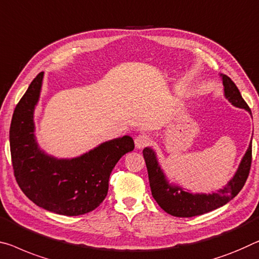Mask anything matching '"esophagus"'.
<instances>
[{"label":"esophagus","mask_w":259,"mask_h":259,"mask_svg":"<svg viewBox=\"0 0 259 259\" xmlns=\"http://www.w3.org/2000/svg\"><path fill=\"white\" fill-rule=\"evenodd\" d=\"M150 141H152V139H150L149 135L140 134L135 138V147L139 149H142V148H145V147L148 146Z\"/></svg>","instance_id":"esophagus-1"}]
</instances>
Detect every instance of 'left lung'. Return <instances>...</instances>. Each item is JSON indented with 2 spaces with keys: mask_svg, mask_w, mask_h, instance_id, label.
I'll return each mask as SVG.
<instances>
[{
  "mask_svg": "<svg viewBox=\"0 0 259 259\" xmlns=\"http://www.w3.org/2000/svg\"><path fill=\"white\" fill-rule=\"evenodd\" d=\"M222 83L225 87V96L234 106L245 109L251 114V110L242 98L240 90L235 83L227 75H222ZM143 158H145L150 190L155 200L164 212L178 218H192L201 214L208 213L226 205L233 198H235L238 192L243 188L246 178L249 176L252 160V146L250 142L243 158L238 165V169L234 177L228 182L224 189H220L215 193H190L183 190L180 186L171 185L158 165L156 154L152 148L143 149Z\"/></svg>",
  "mask_w": 259,
  "mask_h": 259,
  "instance_id": "1",
  "label": "left lung"
}]
</instances>
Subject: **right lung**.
<instances>
[{
	"instance_id": "obj_1",
	"label": "right lung",
	"mask_w": 259,
	"mask_h": 259,
	"mask_svg": "<svg viewBox=\"0 0 259 259\" xmlns=\"http://www.w3.org/2000/svg\"><path fill=\"white\" fill-rule=\"evenodd\" d=\"M42 77L41 71L31 82L11 119L14 175L23 193L39 207L61 215H82L104 200L112 169L121 156L134 149V141L125 135L71 160H58L45 154L35 141L33 124Z\"/></svg>"
}]
</instances>
